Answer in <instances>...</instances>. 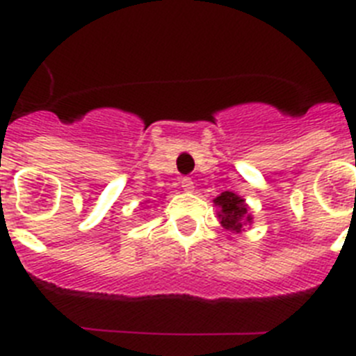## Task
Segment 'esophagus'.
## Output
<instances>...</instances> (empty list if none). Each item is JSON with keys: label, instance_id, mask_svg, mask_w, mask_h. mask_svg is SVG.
<instances>
[{"label": "esophagus", "instance_id": "1", "mask_svg": "<svg viewBox=\"0 0 356 356\" xmlns=\"http://www.w3.org/2000/svg\"><path fill=\"white\" fill-rule=\"evenodd\" d=\"M181 187H184V191H187V193H193L194 191V181H193V178H187V176H185V178H181Z\"/></svg>", "mask_w": 356, "mask_h": 356}]
</instances>
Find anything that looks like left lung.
Returning <instances> with one entry per match:
<instances>
[{
	"label": "left lung",
	"instance_id": "1",
	"mask_svg": "<svg viewBox=\"0 0 356 356\" xmlns=\"http://www.w3.org/2000/svg\"><path fill=\"white\" fill-rule=\"evenodd\" d=\"M213 205L217 207V217L219 222L229 234H241L244 226L253 225V216L250 212L246 200L238 194L225 191L213 200Z\"/></svg>",
	"mask_w": 356,
	"mask_h": 356
}]
</instances>
